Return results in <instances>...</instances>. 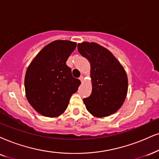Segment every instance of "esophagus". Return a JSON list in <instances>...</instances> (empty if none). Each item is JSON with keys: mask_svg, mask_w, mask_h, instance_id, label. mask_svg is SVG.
<instances>
[{"mask_svg": "<svg viewBox=\"0 0 159 159\" xmlns=\"http://www.w3.org/2000/svg\"><path fill=\"white\" fill-rule=\"evenodd\" d=\"M79 80H80V81H81V82H83V81H84V76H83V75H81V76H80Z\"/></svg>", "mask_w": 159, "mask_h": 159, "instance_id": "esophagus-1", "label": "esophagus"}]
</instances>
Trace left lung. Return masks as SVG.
<instances>
[{
  "instance_id": "left-lung-1",
  "label": "left lung",
  "mask_w": 159,
  "mask_h": 159,
  "mask_svg": "<svg viewBox=\"0 0 159 159\" xmlns=\"http://www.w3.org/2000/svg\"><path fill=\"white\" fill-rule=\"evenodd\" d=\"M78 51L91 66L92 93L84 99L86 109L97 117L115 113L127 95L128 78L124 68L111 52L96 43H79Z\"/></svg>"
}]
</instances>
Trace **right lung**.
I'll use <instances>...</instances> for the list:
<instances>
[{
	"label": "right lung",
	"mask_w": 159,
	"mask_h": 159,
	"mask_svg": "<svg viewBox=\"0 0 159 159\" xmlns=\"http://www.w3.org/2000/svg\"><path fill=\"white\" fill-rule=\"evenodd\" d=\"M75 48L76 43L68 40L52 42L28 67L25 77L26 98L42 115L55 117L61 114L81 84L66 65Z\"/></svg>",
	"instance_id": "add662e5"
}]
</instances>
